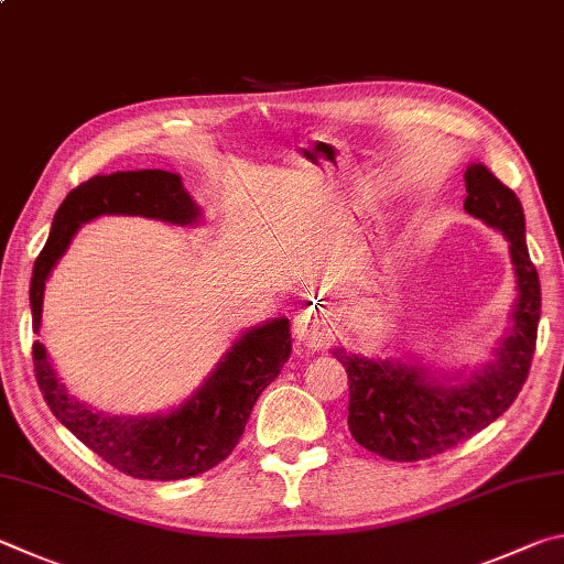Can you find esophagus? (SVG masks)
Wrapping results in <instances>:
<instances>
[{"mask_svg": "<svg viewBox=\"0 0 564 564\" xmlns=\"http://www.w3.org/2000/svg\"><path fill=\"white\" fill-rule=\"evenodd\" d=\"M329 337H332V327L319 312L304 310L294 317V339H297L302 347L317 351L329 341Z\"/></svg>", "mask_w": 564, "mask_h": 564, "instance_id": "1", "label": "esophagus"}]
</instances>
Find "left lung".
Returning a JSON list of instances; mask_svg holds the SVG:
<instances>
[{
	"mask_svg": "<svg viewBox=\"0 0 564 564\" xmlns=\"http://www.w3.org/2000/svg\"><path fill=\"white\" fill-rule=\"evenodd\" d=\"M466 191V213L510 242L518 284L512 324L496 359L463 381L460 373L438 381L419 364L367 359L341 347L332 351L349 377L351 436L381 458L411 463L458 446L502 416L528 379L540 322V280L525 245V213L518 195L482 163L468 165Z\"/></svg>",
	"mask_w": 564,
	"mask_h": 564,
	"instance_id": "left-lung-1",
	"label": "left lung"
}]
</instances>
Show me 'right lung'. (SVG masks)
Returning <instances> with one entry per match:
<instances>
[{
    "instance_id": "add662e5",
    "label": "right lung",
    "mask_w": 564,
    "mask_h": 564,
    "mask_svg": "<svg viewBox=\"0 0 564 564\" xmlns=\"http://www.w3.org/2000/svg\"><path fill=\"white\" fill-rule=\"evenodd\" d=\"M101 215H141L171 225H197L200 207L177 173L118 171L94 175L66 195L52 232L34 262L32 324H42L44 284L76 230ZM292 351L290 319L276 317L247 329L191 399L171 413L111 416L74 399L58 381L42 341H34L36 383L54 416L116 470L141 480H181L215 468L230 456L254 401L282 371Z\"/></svg>"
}]
</instances>
